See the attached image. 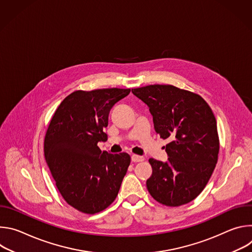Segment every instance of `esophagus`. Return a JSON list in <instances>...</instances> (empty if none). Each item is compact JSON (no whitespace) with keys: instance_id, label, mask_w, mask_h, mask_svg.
Segmentation results:
<instances>
[{"instance_id":"esophagus-1","label":"esophagus","mask_w":252,"mask_h":252,"mask_svg":"<svg viewBox=\"0 0 252 252\" xmlns=\"http://www.w3.org/2000/svg\"><path fill=\"white\" fill-rule=\"evenodd\" d=\"M131 160L133 162H139V161L145 160V158L141 157V156H137V155H132L131 156Z\"/></svg>"}]
</instances>
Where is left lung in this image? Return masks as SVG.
Masks as SVG:
<instances>
[{"label": "left lung", "instance_id": "obj_1", "mask_svg": "<svg viewBox=\"0 0 252 252\" xmlns=\"http://www.w3.org/2000/svg\"><path fill=\"white\" fill-rule=\"evenodd\" d=\"M131 92L149 105L157 133L170 140L166 162L149 159L153 167L149 192L166 206L190 202L207 185L219 159L218 126L210 106L199 94L171 85Z\"/></svg>", "mask_w": 252, "mask_h": 252}]
</instances>
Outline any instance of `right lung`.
I'll return each instance as SVG.
<instances>
[{"mask_svg":"<svg viewBox=\"0 0 252 252\" xmlns=\"http://www.w3.org/2000/svg\"><path fill=\"white\" fill-rule=\"evenodd\" d=\"M129 89L76 91L58 106L44 141L47 164L56 186L67 204L94 214L116 199L130 163L126 153L101 152L98 141H106L103 131L109 114Z\"/></svg>","mask_w":252,"mask_h":252,"instance_id":"obj_1","label":"right lung"}]
</instances>
